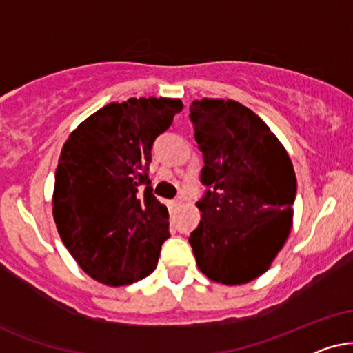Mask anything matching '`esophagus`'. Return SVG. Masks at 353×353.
<instances>
[{
  "instance_id": "obj_1",
  "label": "esophagus",
  "mask_w": 353,
  "mask_h": 353,
  "mask_svg": "<svg viewBox=\"0 0 353 353\" xmlns=\"http://www.w3.org/2000/svg\"><path fill=\"white\" fill-rule=\"evenodd\" d=\"M182 203H184V199H182V196H177L176 200L171 201V206H172V208H179Z\"/></svg>"
}]
</instances>
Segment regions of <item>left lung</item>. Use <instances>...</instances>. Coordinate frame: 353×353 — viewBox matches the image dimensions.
<instances>
[{"label": "left lung", "mask_w": 353, "mask_h": 353, "mask_svg": "<svg viewBox=\"0 0 353 353\" xmlns=\"http://www.w3.org/2000/svg\"><path fill=\"white\" fill-rule=\"evenodd\" d=\"M190 121L208 189L189 237L196 266L214 283H250L268 271L292 228V161L261 117L239 101L195 100Z\"/></svg>", "instance_id": "8db88e82"}]
</instances>
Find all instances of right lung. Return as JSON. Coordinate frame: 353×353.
<instances>
[{"label":"right lung","mask_w":353,"mask_h":353,"mask_svg":"<svg viewBox=\"0 0 353 353\" xmlns=\"http://www.w3.org/2000/svg\"><path fill=\"white\" fill-rule=\"evenodd\" d=\"M182 108L179 98L110 103L81 122L61 150L53 218L65 248L98 283H137L158 265L169 213L147 171L153 142Z\"/></svg>","instance_id":"right-lung-1"}]
</instances>
